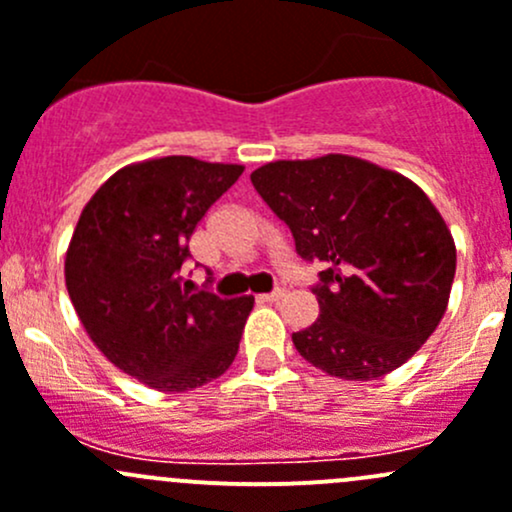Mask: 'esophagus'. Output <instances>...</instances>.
Instances as JSON below:
<instances>
[{"label":"esophagus","instance_id":"esophagus-1","mask_svg":"<svg viewBox=\"0 0 512 512\" xmlns=\"http://www.w3.org/2000/svg\"><path fill=\"white\" fill-rule=\"evenodd\" d=\"M283 296H286V291H283V288H276V291H271V293H263V296H261V301H268V303H273V301H281Z\"/></svg>","mask_w":512,"mask_h":512}]
</instances>
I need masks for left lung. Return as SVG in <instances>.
<instances>
[{"instance_id":"obj_1","label":"left lung","mask_w":512,"mask_h":512,"mask_svg":"<svg viewBox=\"0 0 512 512\" xmlns=\"http://www.w3.org/2000/svg\"><path fill=\"white\" fill-rule=\"evenodd\" d=\"M251 181L298 256L326 266L313 286L321 313L293 333L296 351L343 381H373L416 356L455 276V241L426 191L348 154L271 161Z\"/></svg>"}]
</instances>
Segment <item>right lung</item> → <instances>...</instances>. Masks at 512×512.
<instances>
[{
    "instance_id": "right-lung-1",
    "label": "right lung",
    "mask_w": 512,
    "mask_h": 512,
    "mask_svg": "<svg viewBox=\"0 0 512 512\" xmlns=\"http://www.w3.org/2000/svg\"><path fill=\"white\" fill-rule=\"evenodd\" d=\"M241 164L161 156L124 166L77 221L64 281L86 336L126 376L184 393L229 371L254 296L181 288L189 239Z\"/></svg>"
}]
</instances>
